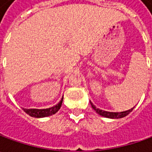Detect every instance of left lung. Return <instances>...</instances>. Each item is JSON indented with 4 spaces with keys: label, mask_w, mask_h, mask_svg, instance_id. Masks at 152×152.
Wrapping results in <instances>:
<instances>
[{
    "label": "left lung",
    "mask_w": 152,
    "mask_h": 152,
    "mask_svg": "<svg viewBox=\"0 0 152 152\" xmlns=\"http://www.w3.org/2000/svg\"><path fill=\"white\" fill-rule=\"evenodd\" d=\"M91 107L99 115H101L102 117H105V118H122L124 117L127 116L128 114H129L133 111L134 107L129 109V110H127V111H124V112H120V113H112V112H107V111H103V110H101L99 108H97L96 106L93 105V103L91 102Z\"/></svg>",
    "instance_id": "left-lung-1"
}]
</instances>
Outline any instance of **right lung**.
Here are the masks:
<instances>
[{
	"label": "right lung",
	"mask_w": 152,
	"mask_h": 152,
	"mask_svg": "<svg viewBox=\"0 0 152 152\" xmlns=\"http://www.w3.org/2000/svg\"><path fill=\"white\" fill-rule=\"evenodd\" d=\"M62 100H63V97L61 98V101L58 102V104H56L52 107L45 108V109H32V108L31 109L23 108V109L27 114H28L33 118H45V117L51 116V115L55 114L56 112H58L59 109L61 108Z\"/></svg>",
	"instance_id": "add662e5"
}]
</instances>
